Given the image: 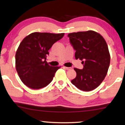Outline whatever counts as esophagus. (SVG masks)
I'll return each instance as SVG.
<instances>
[{
	"instance_id": "34e87169",
	"label": "esophagus",
	"mask_w": 125,
	"mask_h": 125,
	"mask_svg": "<svg viewBox=\"0 0 125 125\" xmlns=\"http://www.w3.org/2000/svg\"><path fill=\"white\" fill-rule=\"evenodd\" d=\"M63 68H65V70H71V67H64V66H63Z\"/></svg>"
}]
</instances>
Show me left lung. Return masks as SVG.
Masks as SVG:
<instances>
[{
    "label": "left lung",
    "instance_id": "left-lung-1",
    "mask_svg": "<svg viewBox=\"0 0 125 125\" xmlns=\"http://www.w3.org/2000/svg\"><path fill=\"white\" fill-rule=\"evenodd\" d=\"M75 50V57L81 60L82 70L74 68L77 76L71 83L77 88L90 91L103 81L110 64V54L105 39L94 31H80L68 34Z\"/></svg>",
    "mask_w": 125,
    "mask_h": 125
}]
</instances>
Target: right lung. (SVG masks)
I'll return each instance as SVG.
<instances>
[{
    "label": "right lung",
    "instance_id": "1",
    "mask_svg": "<svg viewBox=\"0 0 125 125\" xmlns=\"http://www.w3.org/2000/svg\"><path fill=\"white\" fill-rule=\"evenodd\" d=\"M64 33L35 32L26 36L16 53V68L24 85L33 89H40L52 81L60 67L50 66L46 61L48 50Z\"/></svg>",
    "mask_w": 125,
    "mask_h": 125
}]
</instances>
